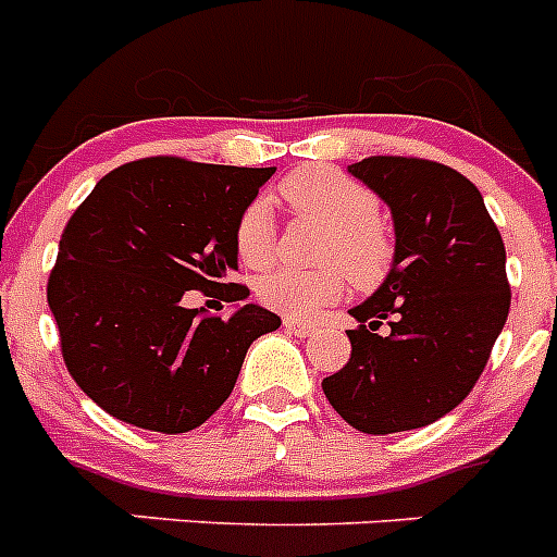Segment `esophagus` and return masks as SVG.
Segmentation results:
<instances>
[{
  "mask_svg": "<svg viewBox=\"0 0 557 557\" xmlns=\"http://www.w3.org/2000/svg\"><path fill=\"white\" fill-rule=\"evenodd\" d=\"M284 329L289 334H298V337H309V334L318 332V326L309 321H298V318H284Z\"/></svg>",
  "mask_w": 557,
  "mask_h": 557,
  "instance_id": "obj_1",
  "label": "esophagus"
}]
</instances>
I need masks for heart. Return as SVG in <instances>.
<instances>
[{
    "label": "heart",
    "instance_id": "heart-1",
    "mask_svg": "<svg viewBox=\"0 0 557 557\" xmlns=\"http://www.w3.org/2000/svg\"><path fill=\"white\" fill-rule=\"evenodd\" d=\"M282 198L295 214L329 225L323 243V262L339 264L357 282L379 273L387 245L379 231V203L373 191L332 166H304L282 184ZM234 248L239 262L262 268L273 259L275 220L264 198L250 200L236 218ZM343 275L337 268L293 270L275 268L256 284V293L268 307L293 318H309L337 301Z\"/></svg>",
    "mask_w": 557,
    "mask_h": 557
}]
</instances>
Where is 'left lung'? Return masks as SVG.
I'll return each mask as SVG.
<instances>
[{"label":"left lung","instance_id":"left-lung-1","mask_svg":"<svg viewBox=\"0 0 557 557\" xmlns=\"http://www.w3.org/2000/svg\"><path fill=\"white\" fill-rule=\"evenodd\" d=\"M348 172L385 200L396 248L385 282L348 309L351 359L323 393L359 432L418 430L469 396L508 321L505 243L480 189L451 166L373 156Z\"/></svg>","mask_w":557,"mask_h":557}]
</instances>
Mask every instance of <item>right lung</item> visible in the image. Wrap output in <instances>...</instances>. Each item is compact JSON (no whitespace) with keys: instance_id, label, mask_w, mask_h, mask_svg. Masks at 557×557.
I'll use <instances>...</instances> for the list:
<instances>
[{"instance_id":"1","label":"right lung","mask_w":557,"mask_h":557,"mask_svg":"<svg viewBox=\"0 0 557 557\" xmlns=\"http://www.w3.org/2000/svg\"><path fill=\"white\" fill-rule=\"evenodd\" d=\"M275 166L141 159L108 172L58 243L47 304L81 391L108 416L178 435L231 396L250 343L282 326L259 304L228 318L189 289L245 301L234 225Z\"/></svg>"}]
</instances>
